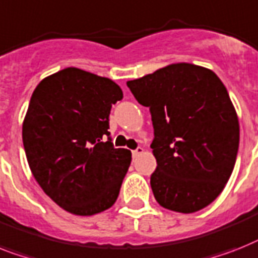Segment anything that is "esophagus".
Returning a JSON list of instances; mask_svg holds the SVG:
<instances>
[{
	"label": "esophagus",
	"instance_id": "esophagus-1",
	"mask_svg": "<svg viewBox=\"0 0 258 258\" xmlns=\"http://www.w3.org/2000/svg\"><path fill=\"white\" fill-rule=\"evenodd\" d=\"M144 152V150L142 147H138L136 150L133 151V156L134 158H136V156H139V155H142Z\"/></svg>",
	"mask_w": 258,
	"mask_h": 258
}]
</instances>
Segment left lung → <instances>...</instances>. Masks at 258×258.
I'll return each mask as SVG.
<instances>
[{"instance_id":"obj_1","label":"left lung","mask_w":258,"mask_h":258,"mask_svg":"<svg viewBox=\"0 0 258 258\" xmlns=\"http://www.w3.org/2000/svg\"><path fill=\"white\" fill-rule=\"evenodd\" d=\"M127 86L150 107L156 202L180 213L205 208L231 177L240 142L237 114L223 82L209 69L183 62Z\"/></svg>"}]
</instances>
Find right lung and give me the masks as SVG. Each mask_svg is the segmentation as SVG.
Here are the masks:
<instances>
[{
  "label": "right lung",
  "mask_w": 258,
  "mask_h": 258,
  "mask_svg": "<svg viewBox=\"0 0 258 258\" xmlns=\"http://www.w3.org/2000/svg\"><path fill=\"white\" fill-rule=\"evenodd\" d=\"M122 98L114 81L77 68L46 77L31 95L22 124L27 163L43 192L73 215L93 216L118 199L131 152L115 148L107 130Z\"/></svg>",
  "instance_id": "right-lung-1"
}]
</instances>
